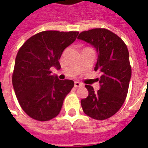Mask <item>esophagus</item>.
Listing matches in <instances>:
<instances>
[{
    "label": "esophagus",
    "instance_id": "obj_1",
    "mask_svg": "<svg viewBox=\"0 0 148 148\" xmlns=\"http://www.w3.org/2000/svg\"><path fill=\"white\" fill-rule=\"evenodd\" d=\"M74 86L76 87H81V86H82V84L80 83L79 82H74Z\"/></svg>",
    "mask_w": 148,
    "mask_h": 148
}]
</instances>
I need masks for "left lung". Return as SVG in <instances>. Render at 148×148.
<instances>
[{
    "mask_svg": "<svg viewBox=\"0 0 148 148\" xmlns=\"http://www.w3.org/2000/svg\"><path fill=\"white\" fill-rule=\"evenodd\" d=\"M77 39L96 49L97 61L94 71L101 74L100 89L86 85L89 95L82 99L84 112L95 120H106L118 112L127 97L132 69L129 53L124 41L105 28H95L79 34Z\"/></svg>",
    "mask_w": 148,
    "mask_h": 148,
    "instance_id": "left-lung-1",
    "label": "left lung"
}]
</instances>
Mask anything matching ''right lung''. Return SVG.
<instances>
[{"mask_svg":"<svg viewBox=\"0 0 148 148\" xmlns=\"http://www.w3.org/2000/svg\"><path fill=\"white\" fill-rule=\"evenodd\" d=\"M78 32L45 31L24 42L16 58L12 86L21 108L30 117L47 121L60 112L72 80H59L51 68L59 70V58L75 41Z\"/></svg>","mask_w":148,"mask_h":148,"instance_id":"1","label":"right lung"}]
</instances>
